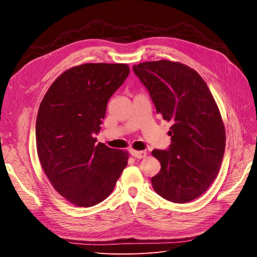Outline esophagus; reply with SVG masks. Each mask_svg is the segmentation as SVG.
Returning <instances> with one entry per match:
<instances>
[{"instance_id":"1","label":"esophagus","mask_w":257,"mask_h":257,"mask_svg":"<svg viewBox=\"0 0 257 257\" xmlns=\"http://www.w3.org/2000/svg\"><path fill=\"white\" fill-rule=\"evenodd\" d=\"M131 154L136 159H144L147 157L146 151H137V150H131Z\"/></svg>"}]
</instances>
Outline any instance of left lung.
<instances>
[{
    "label": "left lung",
    "instance_id": "8db88e82",
    "mask_svg": "<svg viewBox=\"0 0 257 257\" xmlns=\"http://www.w3.org/2000/svg\"><path fill=\"white\" fill-rule=\"evenodd\" d=\"M133 69L157 112L172 123L169 149L151 152L161 163L153 190L173 203H189L209 189L222 164L226 133L219 107L200 75L180 62H143Z\"/></svg>",
    "mask_w": 257,
    "mask_h": 257
}]
</instances>
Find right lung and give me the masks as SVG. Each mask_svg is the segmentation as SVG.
Wrapping results in <instances>:
<instances>
[{
  "label": "right lung",
  "mask_w": 257,
  "mask_h": 257,
  "mask_svg": "<svg viewBox=\"0 0 257 257\" xmlns=\"http://www.w3.org/2000/svg\"><path fill=\"white\" fill-rule=\"evenodd\" d=\"M130 74L124 63L73 66L52 82L38 109L36 149L53 189L77 207H92L110 195L126 167L128 152L93 137L108 99Z\"/></svg>",
  "instance_id": "obj_1"
}]
</instances>
